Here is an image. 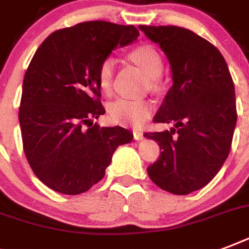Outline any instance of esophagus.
I'll return each mask as SVG.
<instances>
[{
    "instance_id": "1",
    "label": "esophagus",
    "mask_w": 249,
    "mask_h": 249,
    "mask_svg": "<svg viewBox=\"0 0 249 249\" xmlns=\"http://www.w3.org/2000/svg\"><path fill=\"white\" fill-rule=\"evenodd\" d=\"M133 137H134V140L136 141H142L144 138L143 133L141 132V130H133Z\"/></svg>"
}]
</instances>
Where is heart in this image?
Masks as SVG:
<instances>
[{
  "label": "heart",
  "instance_id": "1",
  "mask_svg": "<svg viewBox=\"0 0 249 249\" xmlns=\"http://www.w3.org/2000/svg\"><path fill=\"white\" fill-rule=\"evenodd\" d=\"M130 58L137 63L144 73L151 80H156L163 72L161 56L151 46H141L130 53ZM116 66V59L113 56H107L102 60L98 68V84L103 93L109 94L112 89L113 71ZM109 120L115 124L121 125H141L152 112V105L143 99H130V98H119L109 103Z\"/></svg>",
  "mask_w": 249,
  "mask_h": 249
}]
</instances>
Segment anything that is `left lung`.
I'll return each instance as SVG.
<instances>
[{"instance_id": "obj_1", "label": "left lung", "mask_w": 249, "mask_h": 249, "mask_svg": "<svg viewBox=\"0 0 249 249\" xmlns=\"http://www.w3.org/2000/svg\"><path fill=\"white\" fill-rule=\"evenodd\" d=\"M140 29L159 45L172 72V86L154 121L173 126L144 134L163 150L147 173L160 189L187 195L212 181L230 152L236 125L234 83L218 49L193 31L173 25Z\"/></svg>"}]
</instances>
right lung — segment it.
Returning <instances> with one entry per match:
<instances>
[{"label":"right lung","mask_w":249,"mask_h":249,"mask_svg":"<svg viewBox=\"0 0 249 249\" xmlns=\"http://www.w3.org/2000/svg\"><path fill=\"white\" fill-rule=\"evenodd\" d=\"M138 36L134 25L84 21L53 32L35 53L23 80L19 123L29 165L54 191H88L105 177L116 148L132 142L130 130L101 128L93 119L106 112L98 84L102 60Z\"/></svg>","instance_id":"obj_1"}]
</instances>
